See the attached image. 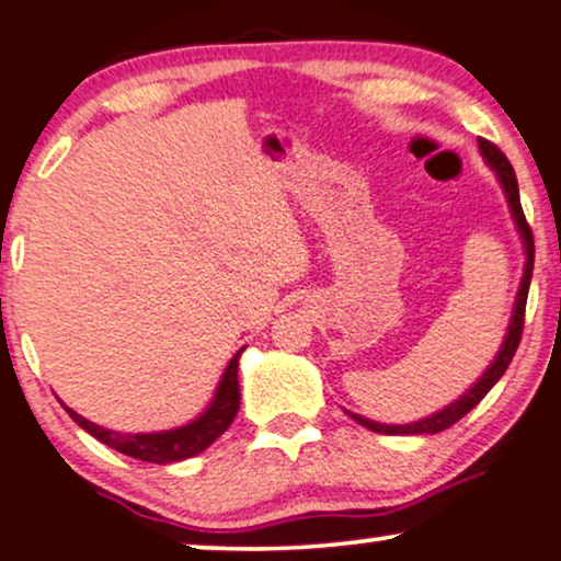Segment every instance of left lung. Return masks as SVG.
<instances>
[{"label":"left lung","instance_id":"1","mask_svg":"<svg viewBox=\"0 0 561 561\" xmlns=\"http://www.w3.org/2000/svg\"><path fill=\"white\" fill-rule=\"evenodd\" d=\"M479 150H481V154H484V160L489 162V168H492L494 173H497V181L502 183V191H505V196H507L510 211H513L515 228H517V232H520L523 245H526V272H523L520 289H517L513 318H510L505 342H502L497 357H494V363L486 367L484 375H481V378L473 382L469 391L460 396V399L448 403V407H445V409H439V411H435V414L424 416V420H420V422H411V424H380V422L365 420V416L346 411V414H350L354 422L363 424V427L373 430V432H380V435H435V432H443V430L453 427V424H456L458 420H463V416L469 414V411L477 407V403L484 399L489 391H492L494 382H497L502 375H505L507 365L513 363L517 344H520L523 321H526L528 287H530V276H534V232H530L528 222H526V215H523L520 194H517V179H515L513 165H510V160L505 158V154H502V150H500L497 145H492V141H486V139H479Z\"/></svg>","mask_w":561,"mask_h":561}]
</instances>
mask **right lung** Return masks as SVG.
<instances>
[{"label": "right lung", "mask_w": 561, "mask_h": 561, "mask_svg": "<svg viewBox=\"0 0 561 561\" xmlns=\"http://www.w3.org/2000/svg\"><path fill=\"white\" fill-rule=\"evenodd\" d=\"M243 350L236 352V357L230 359V365L225 367L222 378L215 391V399L204 411L202 416H196L194 422L183 424V427L165 430V432H113L103 430L101 424L84 420L77 414L75 409H67V414L80 424L84 432H90L92 437L101 439L108 448L124 453V456L147 460V463H175V460H186L191 456H198L202 450H207L215 439L230 427L240 409V386H238V359Z\"/></svg>", "instance_id": "add662e5"}]
</instances>
